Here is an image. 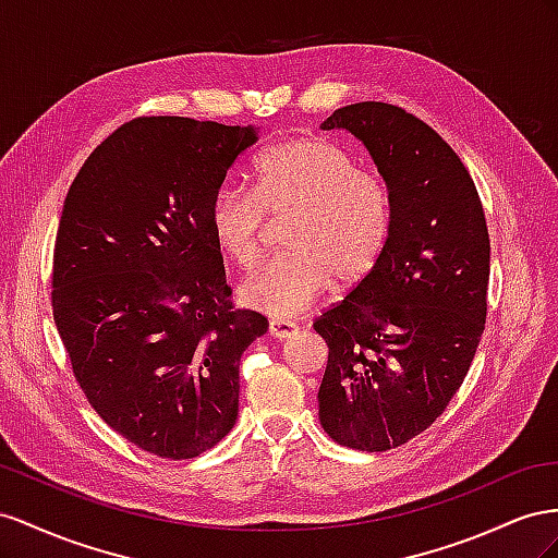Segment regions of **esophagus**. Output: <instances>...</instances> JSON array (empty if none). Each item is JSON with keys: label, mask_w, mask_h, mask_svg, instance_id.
I'll list each match as a JSON object with an SVG mask.
<instances>
[{"label": "esophagus", "mask_w": 558, "mask_h": 558, "mask_svg": "<svg viewBox=\"0 0 558 558\" xmlns=\"http://www.w3.org/2000/svg\"><path fill=\"white\" fill-rule=\"evenodd\" d=\"M296 325L292 320H270L268 323V333L278 341H284V339H292L296 333Z\"/></svg>", "instance_id": "obj_1"}]
</instances>
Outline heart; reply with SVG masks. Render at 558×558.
Segmentation results:
<instances>
[{
	"label": "heart",
	"mask_w": 558,
	"mask_h": 558,
	"mask_svg": "<svg viewBox=\"0 0 558 558\" xmlns=\"http://www.w3.org/2000/svg\"><path fill=\"white\" fill-rule=\"evenodd\" d=\"M252 189L221 184L208 208L217 250L238 268L262 257L264 210H294L288 247L238 290L250 311L290 320L315 306L337 282L353 284L378 264L392 229V198L374 172L357 170L341 147L294 137L268 147L252 163Z\"/></svg>",
	"instance_id": "obj_1"
}]
</instances>
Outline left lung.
Returning a JSON list of instances; mask_svg holds the SVG:
<instances>
[{
    "label": "left lung",
    "mask_w": 558,
    "mask_h": 558,
    "mask_svg": "<svg viewBox=\"0 0 558 558\" xmlns=\"http://www.w3.org/2000/svg\"><path fill=\"white\" fill-rule=\"evenodd\" d=\"M320 129L357 137L392 198L378 264L313 325L329 348L320 423L348 449L388 451L433 425L468 376L486 323V217L463 161L402 107L345 105Z\"/></svg>",
    "instance_id": "1"
}]
</instances>
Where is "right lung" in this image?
<instances>
[{
  "instance_id": "1",
  "label": "right lung",
  "mask_w": 558,
  "mask_h": 558,
  "mask_svg": "<svg viewBox=\"0 0 558 558\" xmlns=\"http://www.w3.org/2000/svg\"><path fill=\"white\" fill-rule=\"evenodd\" d=\"M254 125L142 117L74 178L56 238L53 317L90 407L137 449L184 460L229 435L238 364L268 320L231 308L208 208Z\"/></svg>"
}]
</instances>
